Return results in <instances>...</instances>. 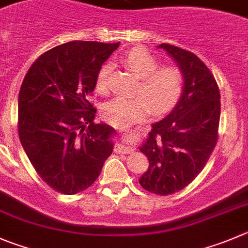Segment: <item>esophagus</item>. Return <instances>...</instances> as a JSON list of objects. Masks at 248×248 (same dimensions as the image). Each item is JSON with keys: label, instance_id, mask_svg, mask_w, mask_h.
<instances>
[{"label": "esophagus", "instance_id": "34e87169", "mask_svg": "<svg viewBox=\"0 0 248 248\" xmlns=\"http://www.w3.org/2000/svg\"><path fill=\"white\" fill-rule=\"evenodd\" d=\"M122 133H124V135H122V140H124V142H122L121 144H117L116 147H115V152L122 153V154H127V153L132 152V148L128 147L127 143L132 140L133 135H132V132H128V131H124L122 132Z\"/></svg>", "mask_w": 248, "mask_h": 248}]
</instances>
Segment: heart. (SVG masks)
Instances as JSON below:
<instances>
[{"label": "heart", "instance_id": "b5f03b06", "mask_svg": "<svg viewBox=\"0 0 248 248\" xmlns=\"http://www.w3.org/2000/svg\"><path fill=\"white\" fill-rule=\"evenodd\" d=\"M124 63L140 78L137 94L142 96H116L103 106V117L117 127H128L148 116L150 108L156 115L169 112L176 105L184 89V76L177 67H159L155 57L142 47L129 50ZM110 63L100 67L96 76V89H108Z\"/></svg>", "mask_w": 248, "mask_h": 248}]
</instances>
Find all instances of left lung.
Masks as SVG:
<instances>
[{"instance_id":"8db88e82","label":"left lung","mask_w":248,"mask_h":248,"mask_svg":"<svg viewBox=\"0 0 248 248\" xmlns=\"http://www.w3.org/2000/svg\"><path fill=\"white\" fill-rule=\"evenodd\" d=\"M168 52L184 76V89L168 116L152 124L140 150L149 168L140 179L152 193L168 196L191 184L203 170L218 140L220 93L212 72L189 51L169 44Z\"/></svg>"}]
</instances>
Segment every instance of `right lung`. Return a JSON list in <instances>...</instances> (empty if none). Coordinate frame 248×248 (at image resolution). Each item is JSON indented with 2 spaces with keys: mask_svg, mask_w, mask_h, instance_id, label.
I'll use <instances>...</instances> for the list:
<instances>
[{
  "mask_svg": "<svg viewBox=\"0 0 248 248\" xmlns=\"http://www.w3.org/2000/svg\"><path fill=\"white\" fill-rule=\"evenodd\" d=\"M120 43L71 41L46 51L29 68L18 98V133L50 187L76 194L94 184L113 149L115 128L94 124L87 95Z\"/></svg>",
  "mask_w": 248,
  "mask_h": 248,
  "instance_id": "add662e5",
  "label": "right lung"
}]
</instances>
